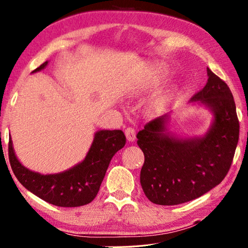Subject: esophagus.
I'll list each match as a JSON object with an SVG mask.
<instances>
[{"instance_id":"1","label":"esophagus","mask_w":248,"mask_h":248,"mask_svg":"<svg viewBox=\"0 0 248 248\" xmlns=\"http://www.w3.org/2000/svg\"><path fill=\"white\" fill-rule=\"evenodd\" d=\"M125 135H126V138H127L128 141H134V140H135V138H136L135 129L132 128V127L126 128V129H125Z\"/></svg>"}]
</instances>
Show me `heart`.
<instances>
[{
    "label": "heart",
    "instance_id": "1",
    "mask_svg": "<svg viewBox=\"0 0 248 248\" xmlns=\"http://www.w3.org/2000/svg\"><path fill=\"white\" fill-rule=\"evenodd\" d=\"M166 102H167V94L164 93H161L153 100V102H151V108H153L154 110H158V108L164 106V103Z\"/></svg>",
    "mask_w": 248,
    "mask_h": 248
}]
</instances>
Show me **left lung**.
Masks as SVG:
<instances>
[{
  "label": "left lung",
  "mask_w": 248,
  "mask_h": 248,
  "mask_svg": "<svg viewBox=\"0 0 248 248\" xmlns=\"http://www.w3.org/2000/svg\"><path fill=\"white\" fill-rule=\"evenodd\" d=\"M208 81L190 102L205 104L214 113L202 137L179 138L167 132L169 115L159 116L137 134L145 155L140 184L151 202L180 205L201 197L219 185L231 168L240 135L236 107L228 85L207 68Z\"/></svg>",
  "instance_id": "obj_1"
}]
</instances>
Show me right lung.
Listing matches in <instances>:
<instances>
[{
    "label": "right lung",
    "mask_w": 248,
    "mask_h": 248,
    "mask_svg": "<svg viewBox=\"0 0 248 248\" xmlns=\"http://www.w3.org/2000/svg\"><path fill=\"white\" fill-rule=\"evenodd\" d=\"M47 61L32 73L41 71ZM126 144L121 129H102L94 138L86 158L68 170L43 175L28 170L15 155L13 141H8V159L17 180L42 201L58 207H79L91 202L97 196L113 155Z\"/></svg>",
    "instance_id": "add662e5"
}]
</instances>
